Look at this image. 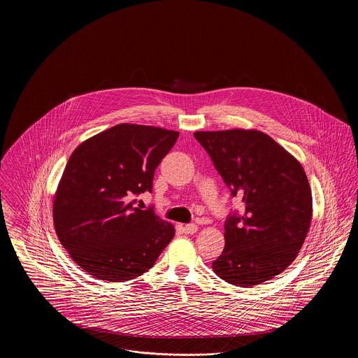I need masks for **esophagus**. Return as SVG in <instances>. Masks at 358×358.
Segmentation results:
<instances>
[{
  "instance_id": "34e87169",
  "label": "esophagus",
  "mask_w": 358,
  "mask_h": 358,
  "mask_svg": "<svg viewBox=\"0 0 358 358\" xmlns=\"http://www.w3.org/2000/svg\"><path fill=\"white\" fill-rule=\"evenodd\" d=\"M197 229H199L197 224H193V222L187 224V225L184 227V231H185V234H196V232H197Z\"/></svg>"
}]
</instances>
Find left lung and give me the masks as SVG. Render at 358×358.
I'll use <instances>...</instances> for the list:
<instances>
[{
    "mask_svg": "<svg viewBox=\"0 0 358 358\" xmlns=\"http://www.w3.org/2000/svg\"><path fill=\"white\" fill-rule=\"evenodd\" d=\"M232 197L244 206L224 224L225 247L212 268L225 282L251 287L285 271L306 238L313 197L302 165L257 130L197 131Z\"/></svg>",
    "mask_w": 358,
    "mask_h": 358,
    "instance_id": "1",
    "label": "left lung"
}]
</instances>
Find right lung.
Returning a JSON list of instances; mask_svg holds the SVG:
<instances>
[{"label": "right lung", "instance_id": "obj_1", "mask_svg": "<svg viewBox=\"0 0 358 358\" xmlns=\"http://www.w3.org/2000/svg\"><path fill=\"white\" fill-rule=\"evenodd\" d=\"M180 133L120 123L71 154L53 200L57 238L85 273L108 282L152 268L174 227L136 196L153 190L154 171Z\"/></svg>", "mask_w": 358, "mask_h": 358}]
</instances>
